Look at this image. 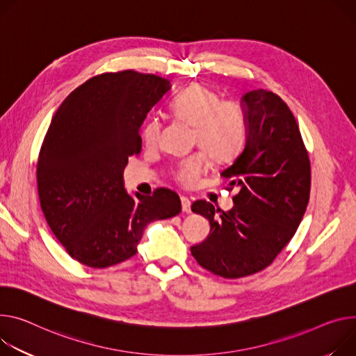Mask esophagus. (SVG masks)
Here are the masks:
<instances>
[{
	"instance_id": "esophagus-1",
	"label": "esophagus",
	"mask_w": 356,
	"mask_h": 356,
	"mask_svg": "<svg viewBox=\"0 0 356 356\" xmlns=\"http://www.w3.org/2000/svg\"><path fill=\"white\" fill-rule=\"evenodd\" d=\"M181 210L184 213H190L191 211V202L187 197H181Z\"/></svg>"
}]
</instances>
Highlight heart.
I'll list each match as a JSON object with an SVG mask.
<instances>
[{"label":"heart","instance_id":"1","mask_svg":"<svg viewBox=\"0 0 356 356\" xmlns=\"http://www.w3.org/2000/svg\"><path fill=\"white\" fill-rule=\"evenodd\" d=\"M172 113L193 127L191 145L202 152L191 154L173 168V179L188 187L207 169L209 159L216 165L233 160L241 150L247 122L241 108L230 99H218L217 93L204 85H190L170 104ZM161 131L159 118H149L142 127L145 145L154 146Z\"/></svg>","mask_w":356,"mask_h":356}]
</instances>
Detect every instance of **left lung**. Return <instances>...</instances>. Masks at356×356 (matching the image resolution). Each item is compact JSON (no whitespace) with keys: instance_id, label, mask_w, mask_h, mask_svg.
I'll return each mask as SVG.
<instances>
[{"instance_id":"8db88e82","label":"left lung","mask_w":356,"mask_h":356,"mask_svg":"<svg viewBox=\"0 0 356 356\" xmlns=\"http://www.w3.org/2000/svg\"><path fill=\"white\" fill-rule=\"evenodd\" d=\"M247 140L220 175L237 187L230 211L206 200L191 210L209 218L210 236L191 255L207 271L241 278L273 264L294 237L307 210L311 163L298 123L278 95L257 89L244 95Z\"/></svg>"}]
</instances>
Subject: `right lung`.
<instances>
[{"label": "right lung", "mask_w": 356, "mask_h": 356, "mask_svg": "<svg viewBox=\"0 0 356 356\" xmlns=\"http://www.w3.org/2000/svg\"><path fill=\"white\" fill-rule=\"evenodd\" d=\"M170 82L134 70L96 75L60 104L40 149L38 196L58 241L78 263L108 268L138 252L150 221L177 216L170 188L129 196L122 170L142 149L139 127Z\"/></svg>", "instance_id": "add662e5"}]
</instances>
